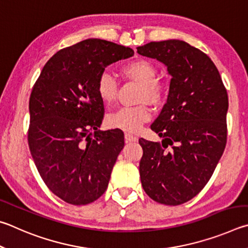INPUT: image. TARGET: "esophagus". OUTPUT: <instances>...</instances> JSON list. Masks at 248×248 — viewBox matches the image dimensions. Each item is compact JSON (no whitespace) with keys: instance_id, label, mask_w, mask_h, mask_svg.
Returning a JSON list of instances; mask_svg holds the SVG:
<instances>
[{"instance_id":"1","label":"esophagus","mask_w":248,"mask_h":248,"mask_svg":"<svg viewBox=\"0 0 248 248\" xmlns=\"http://www.w3.org/2000/svg\"><path fill=\"white\" fill-rule=\"evenodd\" d=\"M125 141L126 142L137 141V137L132 135V134H129V133H125Z\"/></svg>"}]
</instances>
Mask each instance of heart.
Here are the masks:
<instances>
[{
	"label": "heart",
	"instance_id": "heart-1",
	"mask_svg": "<svg viewBox=\"0 0 248 248\" xmlns=\"http://www.w3.org/2000/svg\"><path fill=\"white\" fill-rule=\"evenodd\" d=\"M123 74L142 85L140 93L141 102L148 101L155 106L162 102L166 90L162 82L155 79L157 68L153 63L147 60H135L123 68ZM97 93L100 99L106 104H111L114 101L117 93V84L112 75L108 73H103L100 75L97 81ZM150 117V108L146 104H142L134 108H121L110 113L107 116V123L113 128L137 133L140 131L141 125Z\"/></svg>",
	"mask_w": 248,
	"mask_h": 248
}]
</instances>
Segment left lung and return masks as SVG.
<instances>
[{
  "instance_id": "1",
  "label": "left lung",
  "mask_w": 248,
  "mask_h": 248,
  "mask_svg": "<svg viewBox=\"0 0 248 248\" xmlns=\"http://www.w3.org/2000/svg\"><path fill=\"white\" fill-rule=\"evenodd\" d=\"M137 52L166 65L172 77L167 103L150 126L161 144L140 140L141 185L155 202L177 206L205 187L223 154L228 93L211 59L187 42H149Z\"/></svg>"
}]
</instances>
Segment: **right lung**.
Listing matches in <instances>:
<instances>
[{
  "label": "right lung",
  "instance_id": "obj_1",
  "mask_svg": "<svg viewBox=\"0 0 248 248\" xmlns=\"http://www.w3.org/2000/svg\"><path fill=\"white\" fill-rule=\"evenodd\" d=\"M133 55L131 47L86 39L56 52L33 86L30 153L43 182L64 202L87 205L106 192L124 134L99 129L103 101L97 81L108 65Z\"/></svg>",
  "mask_w": 248,
  "mask_h": 248
}]
</instances>
